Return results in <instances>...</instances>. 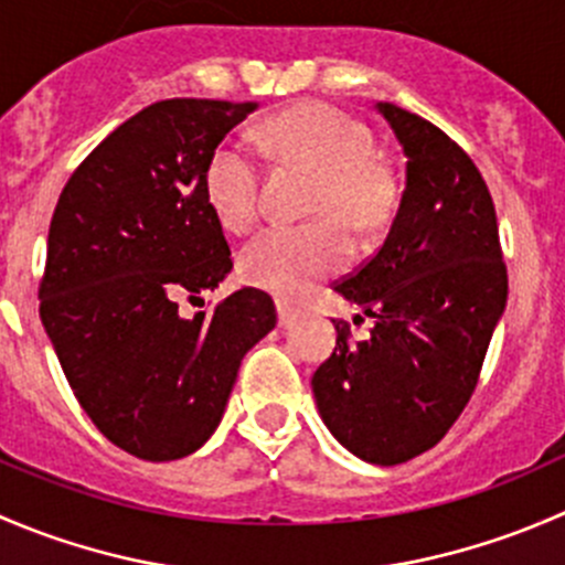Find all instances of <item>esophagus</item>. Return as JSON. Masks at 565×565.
<instances>
[{
	"mask_svg": "<svg viewBox=\"0 0 565 565\" xmlns=\"http://www.w3.org/2000/svg\"><path fill=\"white\" fill-rule=\"evenodd\" d=\"M276 309H278V324H281V328H289V324H292L300 315V311L295 309L292 303H287V300H276Z\"/></svg>",
	"mask_w": 565,
	"mask_h": 565,
	"instance_id": "obj_1",
	"label": "esophagus"
}]
</instances>
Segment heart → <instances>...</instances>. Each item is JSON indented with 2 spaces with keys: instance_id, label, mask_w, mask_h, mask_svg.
Masks as SVG:
<instances>
[{
  "instance_id": "heart-1",
  "label": "heart",
  "mask_w": 565,
  "mask_h": 565,
  "mask_svg": "<svg viewBox=\"0 0 565 565\" xmlns=\"http://www.w3.org/2000/svg\"><path fill=\"white\" fill-rule=\"evenodd\" d=\"M256 141L278 161L317 172L311 213L300 226H270L241 254V276L254 287L295 298L352 256V235L377 232L398 199L393 169L374 156V136L341 108L298 104L259 125ZM204 196L221 226L248 232L259 218V163L241 141H221L204 167ZM341 217L345 220L340 221Z\"/></svg>"
}]
</instances>
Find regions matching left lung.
<instances>
[{"instance_id": "1", "label": "left lung", "mask_w": 565, "mask_h": 565, "mask_svg": "<svg viewBox=\"0 0 565 565\" xmlns=\"http://www.w3.org/2000/svg\"><path fill=\"white\" fill-rule=\"evenodd\" d=\"M407 156L391 232L333 284L374 324L363 341L335 322V350L311 377L330 435L363 461L402 465L446 437L478 385L509 273L492 196L437 125L377 104ZM355 315V322H363Z\"/></svg>"}]
</instances>
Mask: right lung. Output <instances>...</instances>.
I'll return each mask as SVG.
<instances>
[{
	"label": "right lung",
	"mask_w": 565,
	"mask_h": 565,
	"mask_svg": "<svg viewBox=\"0 0 565 565\" xmlns=\"http://www.w3.org/2000/svg\"><path fill=\"white\" fill-rule=\"evenodd\" d=\"M256 104L172 98L141 108L71 174L49 230L40 319L100 435L172 461L210 440L243 355L276 328L262 289L182 317L232 270L204 196L215 147ZM196 306V303H193Z\"/></svg>",
	"instance_id": "right-lung-1"
}]
</instances>
